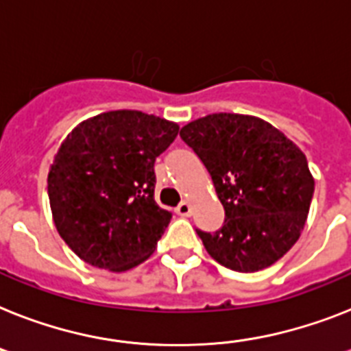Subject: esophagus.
<instances>
[{
	"label": "esophagus",
	"mask_w": 351,
	"mask_h": 351,
	"mask_svg": "<svg viewBox=\"0 0 351 351\" xmlns=\"http://www.w3.org/2000/svg\"><path fill=\"white\" fill-rule=\"evenodd\" d=\"M176 211H178V215L181 217H190V213H192V204L188 201H182Z\"/></svg>",
	"instance_id": "1"
}]
</instances>
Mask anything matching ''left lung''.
Wrapping results in <instances>:
<instances>
[{
    "mask_svg": "<svg viewBox=\"0 0 351 351\" xmlns=\"http://www.w3.org/2000/svg\"><path fill=\"white\" fill-rule=\"evenodd\" d=\"M179 134L208 169L226 210L221 231H197L208 254L239 273L278 262L296 244L311 210L314 176L303 150L251 114H208Z\"/></svg>",
    "mask_w": 351,
    "mask_h": 351,
    "instance_id": "1",
    "label": "left lung"
}]
</instances>
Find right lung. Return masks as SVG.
<instances>
[{"mask_svg":"<svg viewBox=\"0 0 351 351\" xmlns=\"http://www.w3.org/2000/svg\"><path fill=\"white\" fill-rule=\"evenodd\" d=\"M176 121L132 109L80 121L48 172L51 217L69 249L121 273L154 253L172 213L154 199V161L176 140Z\"/></svg>","mask_w":351,"mask_h":351,"instance_id":"add662e5","label":"right lung"}]
</instances>
